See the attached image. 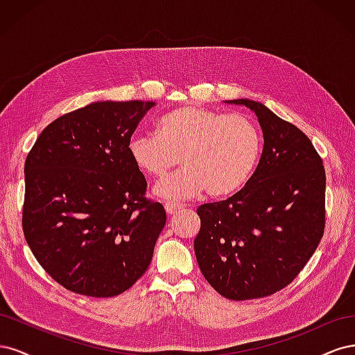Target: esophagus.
Wrapping results in <instances>:
<instances>
[{
	"mask_svg": "<svg viewBox=\"0 0 355 355\" xmlns=\"http://www.w3.org/2000/svg\"><path fill=\"white\" fill-rule=\"evenodd\" d=\"M184 207H185L184 204H180V202H170V201H168V202L164 204V209H166L167 214H175V213L180 211Z\"/></svg>",
	"mask_w": 355,
	"mask_h": 355,
	"instance_id": "1",
	"label": "esophagus"
}]
</instances>
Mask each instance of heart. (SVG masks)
<instances>
[{
	"label": "heart",
	"instance_id": "1",
	"mask_svg": "<svg viewBox=\"0 0 355 355\" xmlns=\"http://www.w3.org/2000/svg\"><path fill=\"white\" fill-rule=\"evenodd\" d=\"M261 148L259 128L250 116L184 105L158 118L157 133L132 136L127 151L135 166L153 178L166 176L180 159L184 167L154 188L159 198L180 200L204 189L214 198L239 192Z\"/></svg>",
	"mask_w": 355,
	"mask_h": 355
}]
</instances>
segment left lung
<instances>
[{
    "label": "left lung",
    "instance_id": "left-lung-1",
    "mask_svg": "<svg viewBox=\"0 0 355 355\" xmlns=\"http://www.w3.org/2000/svg\"><path fill=\"white\" fill-rule=\"evenodd\" d=\"M245 105L259 121L263 151L243 189L197 209L194 241L204 278L231 300L270 296L292 283L315 252L326 223V171L309 137L265 105Z\"/></svg>",
    "mask_w": 355,
    "mask_h": 355
}]
</instances>
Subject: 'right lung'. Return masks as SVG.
Returning a JSON list of instances; mask_svg holds the SVG:
<instances>
[{"mask_svg": "<svg viewBox=\"0 0 355 355\" xmlns=\"http://www.w3.org/2000/svg\"><path fill=\"white\" fill-rule=\"evenodd\" d=\"M154 102H94L59 116L25 161L22 227L38 263L73 293L112 297L148 270L166 225L127 146Z\"/></svg>", "mask_w": 355, "mask_h": 355, "instance_id": "obj_1", "label": "right lung"}]
</instances>
